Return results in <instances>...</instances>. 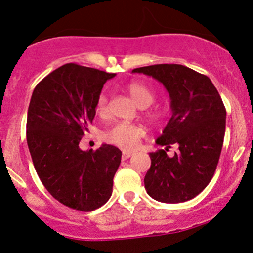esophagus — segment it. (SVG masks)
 Instances as JSON below:
<instances>
[{
  "label": "esophagus",
  "mask_w": 253,
  "mask_h": 253,
  "mask_svg": "<svg viewBox=\"0 0 253 253\" xmlns=\"http://www.w3.org/2000/svg\"><path fill=\"white\" fill-rule=\"evenodd\" d=\"M134 154L133 152H129V150H123V159H128V158H130V156H132Z\"/></svg>",
  "instance_id": "esophagus-1"
}]
</instances>
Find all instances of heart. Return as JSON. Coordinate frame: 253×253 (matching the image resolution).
Wrapping results in <instances>:
<instances>
[{"label":"heart","mask_w":253,"mask_h":253,"mask_svg":"<svg viewBox=\"0 0 253 253\" xmlns=\"http://www.w3.org/2000/svg\"><path fill=\"white\" fill-rule=\"evenodd\" d=\"M127 91L139 107H147L154 100V91L141 82H133L127 86ZM107 108V97L104 93L100 94L97 101V111L105 113ZM165 112L161 108H156L149 112V118L153 121H160L164 118ZM145 135V130L141 126L128 123H119L112 126L104 134L105 141L112 145L119 146L121 148L130 149L137 146L140 139Z\"/></svg>","instance_id":"obj_1"}]
</instances>
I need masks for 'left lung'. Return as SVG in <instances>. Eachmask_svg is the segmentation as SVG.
<instances>
[{
    "label": "left lung",
    "mask_w": 253,
    "mask_h": 253,
    "mask_svg": "<svg viewBox=\"0 0 253 253\" xmlns=\"http://www.w3.org/2000/svg\"><path fill=\"white\" fill-rule=\"evenodd\" d=\"M161 83L170 98L171 118L156 143L177 144L169 158L164 149L149 153L152 165L145 176L147 194L164 203L189 201L215 174L225 134L226 111L212 82L180 64L134 69Z\"/></svg>",
    "instance_id": "obj_1"
}]
</instances>
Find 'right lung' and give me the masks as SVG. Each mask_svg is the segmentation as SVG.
I'll list each match as a JSON object with an SVG mask.
<instances>
[{
  "label": "right lung",
  "mask_w": 253,
  "mask_h": 253,
  "mask_svg": "<svg viewBox=\"0 0 253 253\" xmlns=\"http://www.w3.org/2000/svg\"><path fill=\"white\" fill-rule=\"evenodd\" d=\"M116 73L70 63L38 83L28 108L27 142L46 190L64 206L92 211L108 201L121 150H82L101 89Z\"/></svg>",
  "instance_id": "1"
}]
</instances>
